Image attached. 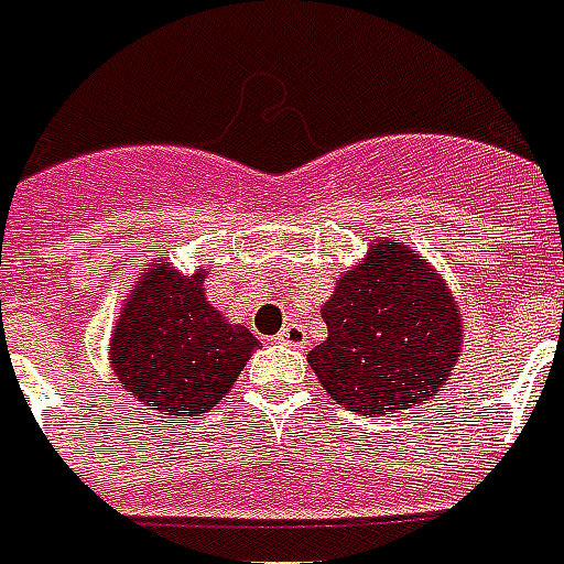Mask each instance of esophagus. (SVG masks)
<instances>
[{
	"label": "esophagus",
	"mask_w": 564,
	"mask_h": 564,
	"mask_svg": "<svg viewBox=\"0 0 564 564\" xmlns=\"http://www.w3.org/2000/svg\"><path fill=\"white\" fill-rule=\"evenodd\" d=\"M278 339L286 343V346H292V349H307V330L301 328L299 322H286L281 328V334H278Z\"/></svg>",
	"instance_id": "1"
}]
</instances>
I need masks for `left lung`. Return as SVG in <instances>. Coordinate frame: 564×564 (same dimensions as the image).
Wrapping results in <instances>:
<instances>
[{
	"mask_svg": "<svg viewBox=\"0 0 564 564\" xmlns=\"http://www.w3.org/2000/svg\"><path fill=\"white\" fill-rule=\"evenodd\" d=\"M328 339L307 355L319 384L360 414H399L446 384L458 364L462 313L446 283L399 239L369 245L325 301Z\"/></svg>",
	"mask_w": 564,
	"mask_h": 564,
	"instance_id": "1",
	"label": "left lung"
}]
</instances>
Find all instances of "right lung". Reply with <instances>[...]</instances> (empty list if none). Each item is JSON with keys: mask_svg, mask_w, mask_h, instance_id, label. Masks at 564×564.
Listing matches in <instances>:
<instances>
[{"mask_svg": "<svg viewBox=\"0 0 564 564\" xmlns=\"http://www.w3.org/2000/svg\"><path fill=\"white\" fill-rule=\"evenodd\" d=\"M204 269L180 274L156 260L120 311L109 346L118 384L150 411L200 416L230 393L260 339L215 311Z\"/></svg>", "mask_w": 564, "mask_h": 564, "instance_id": "right-lung-1", "label": "right lung"}]
</instances>
